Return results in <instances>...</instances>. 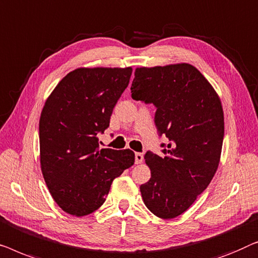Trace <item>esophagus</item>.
I'll list each match as a JSON object with an SVG mask.
<instances>
[{
    "label": "esophagus",
    "mask_w": 258,
    "mask_h": 258,
    "mask_svg": "<svg viewBox=\"0 0 258 258\" xmlns=\"http://www.w3.org/2000/svg\"><path fill=\"white\" fill-rule=\"evenodd\" d=\"M134 158H136V164H141L144 160L143 153H139V152H137V153L134 154Z\"/></svg>",
    "instance_id": "obj_1"
}]
</instances>
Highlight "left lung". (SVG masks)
Instances as JSON below:
<instances>
[{
  "label": "left lung",
  "mask_w": 258,
  "mask_h": 258,
  "mask_svg": "<svg viewBox=\"0 0 258 258\" xmlns=\"http://www.w3.org/2000/svg\"><path fill=\"white\" fill-rule=\"evenodd\" d=\"M134 100L157 107L154 122L164 155L145 154L151 179L141 184L145 205L169 220L193 205L219 167L224 136L221 100L213 86L190 64L138 68L131 86Z\"/></svg>",
  "instance_id": "left-lung-1"
}]
</instances>
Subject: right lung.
I'll return each instance as SVG.
<instances>
[{
	"instance_id": "obj_1",
	"label": "right lung",
	"mask_w": 258,
	"mask_h": 258,
	"mask_svg": "<svg viewBox=\"0 0 258 258\" xmlns=\"http://www.w3.org/2000/svg\"><path fill=\"white\" fill-rule=\"evenodd\" d=\"M132 68L77 69L46 99L39 119L41 168L53 200L84 216L106 200L112 181L134 164L131 150L99 148Z\"/></svg>"
}]
</instances>
